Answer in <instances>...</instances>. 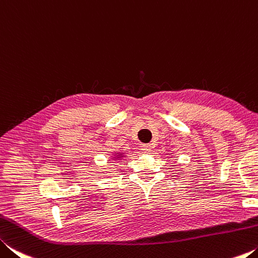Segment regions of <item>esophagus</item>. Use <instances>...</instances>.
Returning <instances> with one entry per match:
<instances>
[{"label":"esophagus","instance_id":"34e87169","mask_svg":"<svg viewBox=\"0 0 258 258\" xmlns=\"http://www.w3.org/2000/svg\"><path fill=\"white\" fill-rule=\"evenodd\" d=\"M141 149L143 152H145V153H149V152H151L152 146H151V144H144V145H142Z\"/></svg>","mask_w":258,"mask_h":258}]
</instances>
